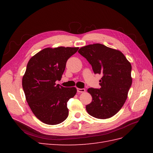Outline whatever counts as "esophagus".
Segmentation results:
<instances>
[{
	"label": "esophagus",
	"instance_id": "34e87169",
	"mask_svg": "<svg viewBox=\"0 0 153 153\" xmlns=\"http://www.w3.org/2000/svg\"><path fill=\"white\" fill-rule=\"evenodd\" d=\"M77 92L78 93H82V92H85V89H79V88H77Z\"/></svg>",
	"mask_w": 153,
	"mask_h": 153
}]
</instances>
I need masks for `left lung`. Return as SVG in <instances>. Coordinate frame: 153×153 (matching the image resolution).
I'll return each mask as SVG.
<instances>
[{
    "instance_id": "obj_1",
    "label": "left lung",
    "mask_w": 153,
    "mask_h": 153,
    "mask_svg": "<svg viewBox=\"0 0 153 153\" xmlns=\"http://www.w3.org/2000/svg\"><path fill=\"white\" fill-rule=\"evenodd\" d=\"M78 53L91 64L95 74H101L100 89L89 88L92 102L86 105L97 119L112 117L123 107L132 84L131 65L121 51L96 43L82 47Z\"/></svg>"
}]
</instances>
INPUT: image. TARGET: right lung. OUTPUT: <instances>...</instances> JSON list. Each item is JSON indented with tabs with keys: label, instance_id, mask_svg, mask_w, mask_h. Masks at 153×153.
I'll return each mask as SVG.
<instances>
[{
	"label": "right lung",
	"instance_id": "obj_1",
	"mask_svg": "<svg viewBox=\"0 0 153 153\" xmlns=\"http://www.w3.org/2000/svg\"><path fill=\"white\" fill-rule=\"evenodd\" d=\"M78 47L46 48L32 57L22 78V87L32 112L41 122L55 125L68 116L67 102L76 93L75 87L56 85L68 59Z\"/></svg>",
	"mask_w": 153,
	"mask_h": 153
}]
</instances>
